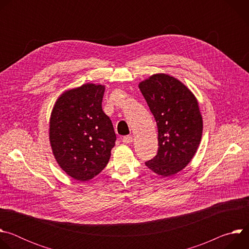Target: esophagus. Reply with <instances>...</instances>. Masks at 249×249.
Wrapping results in <instances>:
<instances>
[{
  "label": "esophagus",
  "mask_w": 249,
  "mask_h": 249,
  "mask_svg": "<svg viewBox=\"0 0 249 249\" xmlns=\"http://www.w3.org/2000/svg\"><path fill=\"white\" fill-rule=\"evenodd\" d=\"M122 141H123V143H125V144H130L133 142V137L132 136H124L122 138Z\"/></svg>",
  "instance_id": "1"
}]
</instances>
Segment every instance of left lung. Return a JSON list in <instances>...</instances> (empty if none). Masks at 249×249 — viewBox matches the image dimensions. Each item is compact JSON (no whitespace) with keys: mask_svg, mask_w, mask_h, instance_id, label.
Segmentation results:
<instances>
[{"mask_svg":"<svg viewBox=\"0 0 249 249\" xmlns=\"http://www.w3.org/2000/svg\"><path fill=\"white\" fill-rule=\"evenodd\" d=\"M159 132L157 156L146 165L159 175L182 170L201 142L203 120L194 94L181 82L165 74L153 75L139 84Z\"/></svg>","mask_w":249,"mask_h":249,"instance_id":"obj_1","label":"left lung"}]
</instances>
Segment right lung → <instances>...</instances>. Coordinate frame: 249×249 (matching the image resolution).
Returning a JSON list of instances; mask_svg holds the SVG:
<instances>
[{
	"label": "right lung",
	"instance_id": "add662e5",
	"mask_svg": "<svg viewBox=\"0 0 249 249\" xmlns=\"http://www.w3.org/2000/svg\"><path fill=\"white\" fill-rule=\"evenodd\" d=\"M105 88L86 84L65 91L50 118L49 139L61 168L76 180L93 178L108 163L116 135L102 110Z\"/></svg>",
	"mask_w": 249,
	"mask_h": 249
}]
</instances>
